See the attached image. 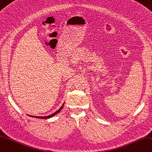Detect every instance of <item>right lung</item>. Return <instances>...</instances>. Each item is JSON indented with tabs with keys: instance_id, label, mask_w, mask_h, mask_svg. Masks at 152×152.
<instances>
[{
	"instance_id": "right-lung-1",
	"label": "right lung",
	"mask_w": 152,
	"mask_h": 152,
	"mask_svg": "<svg viewBox=\"0 0 152 152\" xmlns=\"http://www.w3.org/2000/svg\"><path fill=\"white\" fill-rule=\"evenodd\" d=\"M63 105H64V103H63V104L62 105V106L60 107L58 111H56V112H54V113H52V115H48V116H31V115H28V116H31V117H34V118H51V117H52V116H55L56 115H57L59 112H60L61 111V109H63Z\"/></svg>"
}]
</instances>
